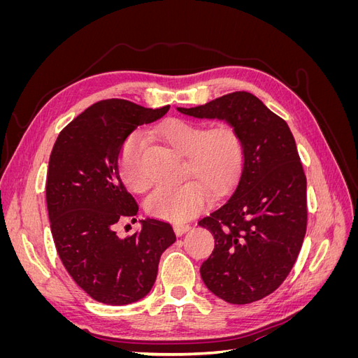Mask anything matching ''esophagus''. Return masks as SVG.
I'll list each match as a JSON object with an SVG mask.
<instances>
[{
    "label": "esophagus",
    "instance_id": "1",
    "mask_svg": "<svg viewBox=\"0 0 358 358\" xmlns=\"http://www.w3.org/2000/svg\"><path fill=\"white\" fill-rule=\"evenodd\" d=\"M189 229H191V225L187 224V222H175V224H173V230H175V233L178 236H182L183 233H187Z\"/></svg>",
    "mask_w": 358,
    "mask_h": 358
}]
</instances>
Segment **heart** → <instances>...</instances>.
<instances>
[{"label": "heart", "instance_id": "1", "mask_svg": "<svg viewBox=\"0 0 358 358\" xmlns=\"http://www.w3.org/2000/svg\"><path fill=\"white\" fill-rule=\"evenodd\" d=\"M166 142L183 154L182 176L189 178L178 185L158 187L145 201L150 216L169 221H185L209 204L210 192L224 194L239 178L243 166V140L230 122H203L175 117L157 128ZM146 137L142 131L129 133L119 148L117 170L125 187L145 192L149 179L143 170Z\"/></svg>", "mask_w": 358, "mask_h": 358}]
</instances>
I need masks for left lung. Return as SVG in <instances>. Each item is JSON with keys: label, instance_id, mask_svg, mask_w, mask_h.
<instances>
[{"label": "left lung", "instance_id": "left-lung-1", "mask_svg": "<svg viewBox=\"0 0 358 358\" xmlns=\"http://www.w3.org/2000/svg\"><path fill=\"white\" fill-rule=\"evenodd\" d=\"M179 112L233 124L243 166L229 196L199 225L215 237L200 275L215 296L246 305L272 292L294 266L308 224L306 176L287 122L246 91Z\"/></svg>", "mask_w": 358, "mask_h": 358}]
</instances>
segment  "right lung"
Returning <instances> with one entry per match:
<instances>
[{
  "label": "right lung",
  "mask_w": 358,
  "mask_h": 358,
  "mask_svg": "<svg viewBox=\"0 0 358 358\" xmlns=\"http://www.w3.org/2000/svg\"><path fill=\"white\" fill-rule=\"evenodd\" d=\"M169 110L110 99L90 106L62 128L49 158L46 201L50 231L69 275L106 305H128L152 288L161 254L176 241L171 225L143 220L142 230L119 239L115 224L138 206L119 178L117 154L137 125Z\"/></svg>",
  "instance_id": "obj_1"
}]
</instances>
